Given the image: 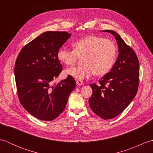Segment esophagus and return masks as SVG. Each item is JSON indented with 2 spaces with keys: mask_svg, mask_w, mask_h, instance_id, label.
<instances>
[{
  "mask_svg": "<svg viewBox=\"0 0 153 153\" xmlns=\"http://www.w3.org/2000/svg\"><path fill=\"white\" fill-rule=\"evenodd\" d=\"M76 83H77L78 85H83V81L80 80V79H77V80L76 81Z\"/></svg>",
  "mask_w": 153,
  "mask_h": 153,
  "instance_id": "obj_1",
  "label": "esophagus"
}]
</instances>
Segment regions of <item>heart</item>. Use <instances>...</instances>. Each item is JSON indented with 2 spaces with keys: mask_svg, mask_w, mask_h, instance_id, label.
Returning a JSON list of instances; mask_svg holds the SVG:
<instances>
[{
  "mask_svg": "<svg viewBox=\"0 0 153 153\" xmlns=\"http://www.w3.org/2000/svg\"><path fill=\"white\" fill-rule=\"evenodd\" d=\"M74 50L61 47L56 56L60 62L71 66L76 62L78 57L82 58L83 65L70 67L64 71L65 76L77 79L89 78L94 74L102 76L112 69L117 56V47L110 39L89 35L72 44Z\"/></svg>",
  "mask_w": 153,
  "mask_h": 153,
  "instance_id": "heart-1",
  "label": "heart"
}]
</instances>
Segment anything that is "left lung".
Wrapping results in <instances>:
<instances>
[{"instance_id": "8db88e82", "label": "left lung", "mask_w": 153, "mask_h": 153, "mask_svg": "<svg viewBox=\"0 0 153 153\" xmlns=\"http://www.w3.org/2000/svg\"><path fill=\"white\" fill-rule=\"evenodd\" d=\"M118 47V56L112 69L99 80V85L90 84L93 94L89 100L91 108L104 120L119 115L134 99L137 92L139 63L134 51L112 30Z\"/></svg>"}]
</instances>
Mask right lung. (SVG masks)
I'll use <instances>...</instances> for the list:
<instances>
[{
    "label": "right lung",
    "instance_id": "1",
    "mask_svg": "<svg viewBox=\"0 0 153 153\" xmlns=\"http://www.w3.org/2000/svg\"><path fill=\"white\" fill-rule=\"evenodd\" d=\"M70 37L67 32H45L23 47L16 59L14 75L19 101L39 120L57 118L76 87L71 76L52 85L62 70L57 51Z\"/></svg>",
    "mask_w": 153,
    "mask_h": 153
}]
</instances>
